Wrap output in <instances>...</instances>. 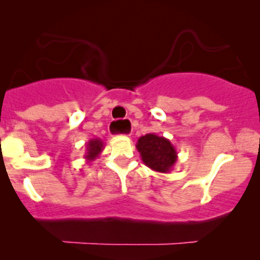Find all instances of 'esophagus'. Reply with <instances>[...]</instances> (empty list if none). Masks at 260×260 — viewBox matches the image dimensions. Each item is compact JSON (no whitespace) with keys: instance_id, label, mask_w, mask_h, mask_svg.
I'll list each match as a JSON object with an SVG mask.
<instances>
[{"instance_id":"obj_1","label":"esophagus","mask_w":260,"mask_h":260,"mask_svg":"<svg viewBox=\"0 0 260 260\" xmlns=\"http://www.w3.org/2000/svg\"><path fill=\"white\" fill-rule=\"evenodd\" d=\"M124 122L129 123V119L124 120ZM119 123H120V122H117V120H114V122L111 123V127H109V132H111L112 136L117 135V133H119V132H118V131H117V127H118V125H119Z\"/></svg>"}]
</instances>
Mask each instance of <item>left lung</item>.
Segmentation results:
<instances>
[{"label":"left lung","mask_w":260,"mask_h":260,"mask_svg":"<svg viewBox=\"0 0 260 260\" xmlns=\"http://www.w3.org/2000/svg\"><path fill=\"white\" fill-rule=\"evenodd\" d=\"M136 148L138 149L143 164L156 172L169 174L177 162V151L170 140L147 133L138 138Z\"/></svg>","instance_id":"8db88e82"}]
</instances>
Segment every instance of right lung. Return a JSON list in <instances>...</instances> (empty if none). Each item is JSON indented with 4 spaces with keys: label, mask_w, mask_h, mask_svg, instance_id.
<instances>
[{
    "label": "right lung",
    "mask_w": 260,
    "mask_h": 260,
    "mask_svg": "<svg viewBox=\"0 0 260 260\" xmlns=\"http://www.w3.org/2000/svg\"><path fill=\"white\" fill-rule=\"evenodd\" d=\"M104 148V142L101 140V138H93V140L89 141L86 143V149L85 154H84V158L88 162H93L94 159L98 158L99 154L103 152Z\"/></svg>",
    "instance_id": "1"
}]
</instances>
